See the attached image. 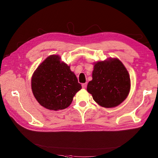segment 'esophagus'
I'll return each mask as SVG.
<instances>
[{"label":"esophagus","mask_w":158,"mask_h":158,"mask_svg":"<svg viewBox=\"0 0 158 158\" xmlns=\"http://www.w3.org/2000/svg\"><path fill=\"white\" fill-rule=\"evenodd\" d=\"M82 88L85 89V88H86V87H87V84H86V83H84V84H82Z\"/></svg>","instance_id":"esophagus-1"}]
</instances>
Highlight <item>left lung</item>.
Wrapping results in <instances>:
<instances>
[{
    "label": "left lung",
    "instance_id": "8db88e82",
    "mask_svg": "<svg viewBox=\"0 0 158 158\" xmlns=\"http://www.w3.org/2000/svg\"><path fill=\"white\" fill-rule=\"evenodd\" d=\"M94 64L92 80L88 82V92L99 106H118L126 99L131 90L128 70L117 58H108Z\"/></svg>",
    "mask_w": 158,
    "mask_h": 158
}]
</instances>
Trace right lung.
Segmentation results:
<instances>
[{
  "mask_svg": "<svg viewBox=\"0 0 158 158\" xmlns=\"http://www.w3.org/2000/svg\"><path fill=\"white\" fill-rule=\"evenodd\" d=\"M31 83L38 103L52 111L67 108L75 94L82 89L70 66L62 61L58 55L49 56L38 66Z\"/></svg>",
  "mask_w": 158,
  "mask_h": 158,
  "instance_id": "1",
  "label": "right lung"
}]
</instances>
